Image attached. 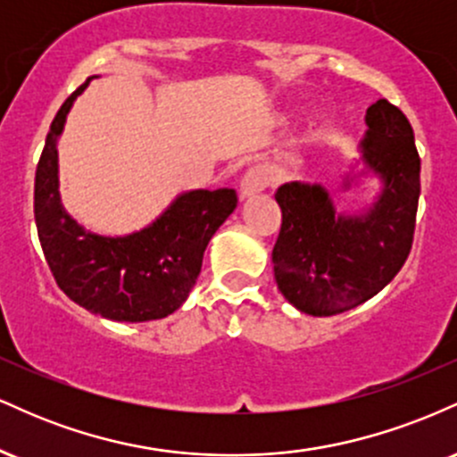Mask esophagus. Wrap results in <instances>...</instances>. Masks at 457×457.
Listing matches in <instances>:
<instances>
[{"instance_id": "34e87169", "label": "esophagus", "mask_w": 457, "mask_h": 457, "mask_svg": "<svg viewBox=\"0 0 457 457\" xmlns=\"http://www.w3.org/2000/svg\"><path fill=\"white\" fill-rule=\"evenodd\" d=\"M269 171L264 170L262 165H253L249 167V170L245 171L243 180H240V197H251L255 195V193L264 191L266 187H269Z\"/></svg>"}]
</instances>
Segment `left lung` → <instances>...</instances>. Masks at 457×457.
Segmentation results:
<instances>
[{
  "instance_id": "1",
  "label": "left lung",
  "mask_w": 457,
  "mask_h": 457,
  "mask_svg": "<svg viewBox=\"0 0 457 457\" xmlns=\"http://www.w3.org/2000/svg\"><path fill=\"white\" fill-rule=\"evenodd\" d=\"M363 159L385 182L365 217L337 214L318 185L277 188L281 229L272 269L281 295L309 316H335L378 295L400 272L412 249L421 193L411 122L380 98L367 109Z\"/></svg>"
}]
</instances>
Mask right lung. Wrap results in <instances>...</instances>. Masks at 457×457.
Listing matches in <instances>:
<instances>
[{"mask_svg": "<svg viewBox=\"0 0 457 457\" xmlns=\"http://www.w3.org/2000/svg\"><path fill=\"white\" fill-rule=\"evenodd\" d=\"M90 79L60 107L36 167L34 219L40 246L60 290L87 312L115 322L165 318L187 301L204 251L238 197L234 188L185 193L150 228L124 238L90 234L72 221L57 193L55 144Z\"/></svg>", "mask_w": 457, "mask_h": 457, "instance_id": "add662e5", "label": "right lung"}]
</instances>
